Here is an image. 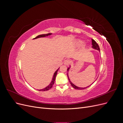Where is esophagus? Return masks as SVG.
Segmentation results:
<instances>
[{
    "label": "esophagus",
    "mask_w": 123,
    "mask_h": 123,
    "mask_svg": "<svg viewBox=\"0 0 123 123\" xmlns=\"http://www.w3.org/2000/svg\"><path fill=\"white\" fill-rule=\"evenodd\" d=\"M71 62V61L69 60V59H66L64 61V64L65 65H69Z\"/></svg>",
    "instance_id": "1"
}]
</instances>
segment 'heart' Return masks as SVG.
Returning <instances> with one entry per match:
<instances>
[{
	"label": "heart",
	"mask_w": 123,
	"mask_h": 123,
	"mask_svg": "<svg viewBox=\"0 0 123 123\" xmlns=\"http://www.w3.org/2000/svg\"><path fill=\"white\" fill-rule=\"evenodd\" d=\"M80 42V43H81V42Z\"/></svg>",
	"instance_id": "1"
}]
</instances>
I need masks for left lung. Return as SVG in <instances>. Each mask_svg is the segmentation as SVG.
<instances>
[{
  "mask_svg": "<svg viewBox=\"0 0 123 123\" xmlns=\"http://www.w3.org/2000/svg\"><path fill=\"white\" fill-rule=\"evenodd\" d=\"M91 40H92V48H93V49H96V50H98V51L100 52V49H99V46L98 45V44L97 43H96V42H95V41L94 39H92ZM69 69H70V68H68L67 69V71H68V72L69 71ZM67 76H68V80H69V82H70V84L72 86L74 89H77V90H82V89H86V88H87V87H89V86H90L91 85L89 86H88V87H85V88H81V87H77L76 86L74 85V84L71 82V81H70V79H69V76H68V72Z\"/></svg>",
  "mask_w": 123,
  "mask_h": 123,
  "instance_id": "1",
  "label": "left lung"
}]
</instances>
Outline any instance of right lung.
<instances>
[{
  "mask_svg": "<svg viewBox=\"0 0 123 123\" xmlns=\"http://www.w3.org/2000/svg\"><path fill=\"white\" fill-rule=\"evenodd\" d=\"M52 34V33H48V34H42V35H39L37 36H36L35 38H33V39H36V38H40V37H46V36H48L49 35H50ZM59 68L55 72V73H54V75H53V78H52V81L50 83V84H49V85H48V86L47 87H46L45 88H43V89H40V90H38L39 91H47V90H49V89H50L52 87H53V85H54V81H55V78H56V76L57 75V71L58 70Z\"/></svg>",
  "mask_w": 123,
  "mask_h": 123,
  "instance_id": "add662e5",
  "label": "right lung"
}]
</instances>
